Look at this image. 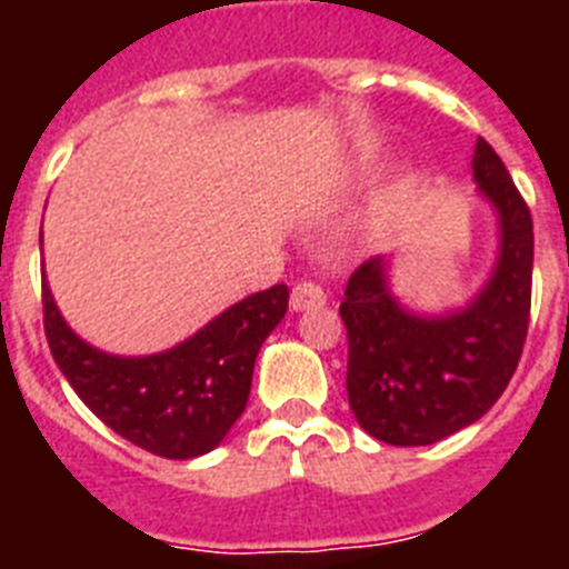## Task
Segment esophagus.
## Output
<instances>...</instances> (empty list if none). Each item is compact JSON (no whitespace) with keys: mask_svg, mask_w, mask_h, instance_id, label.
I'll return each instance as SVG.
<instances>
[{"mask_svg":"<svg viewBox=\"0 0 569 569\" xmlns=\"http://www.w3.org/2000/svg\"><path fill=\"white\" fill-rule=\"evenodd\" d=\"M325 301H328V296H325V290L316 281H301V284L293 288V293H290V310L301 313V310L321 308Z\"/></svg>","mask_w":569,"mask_h":569,"instance_id":"esophagus-1","label":"esophagus"}]
</instances>
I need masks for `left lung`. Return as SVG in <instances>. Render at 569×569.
Here are the masks:
<instances>
[{
	"instance_id": "1",
	"label": "left lung",
	"mask_w": 569,
	"mask_h": 569,
	"mask_svg": "<svg viewBox=\"0 0 569 569\" xmlns=\"http://www.w3.org/2000/svg\"><path fill=\"white\" fill-rule=\"evenodd\" d=\"M472 182L496 213L499 253L481 290L445 313H416L390 288V259H367L345 288L347 399L373 439L436 445L479 421L510 385L530 321L532 219L499 153L479 139Z\"/></svg>"
}]
</instances>
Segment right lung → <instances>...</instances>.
Returning a JSON list of instances; mask_svg holds the SVG:
<instances>
[{"label": "right lung", "mask_w": 569, "mask_h": 569, "mask_svg": "<svg viewBox=\"0 0 569 569\" xmlns=\"http://www.w3.org/2000/svg\"><path fill=\"white\" fill-rule=\"evenodd\" d=\"M288 296L276 284L170 350L113 356L70 330L42 279L44 336L64 379L113 433L162 459H196L222 445L244 413L256 356L288 313Z\"/></svg>", "instance_id": "1"}]
</instances>
